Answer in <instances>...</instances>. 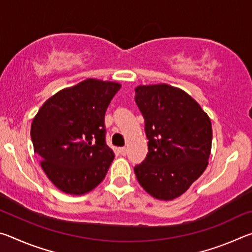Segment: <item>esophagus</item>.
I'll use <instances>...</instances> for the list:
<instances>
[{
	"label": "esophagus",
	"instance_id": "esophagus-1",
	"mask_svg": "<svg viewBox=\"0 0 252 252\" xmlns=\"http://www.w3.org/2000/svg\"><path fill=\"white\" fill-rule=\"evenodd\" d=\"M119 152H120V155H122V156H126V148H120L119 149Z\"/></svg>",
	"mask_w": 252,
	"mask_h": 252
}]
</instances>
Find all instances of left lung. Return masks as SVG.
Wrapping results in <instances>:
<instances>
[{
    "mask_svg": "<svg viewBox=\"0 0 252 252\" xmlns=\"http://www.w3.org/2000/svg\"><path fill=\"white\" fill-rule=\"evenodd\" d=\"M134 99L149 140L146 159L134 167L136 179L152 197L172 200L207 168L210 119L188 93L168 84L140 85Z\"/></svg>",
    "mask_w": 252,
    "mask_h": 252,
    "instance_id": "8db88e82",
    "label": "left lung"
}]
</instances>
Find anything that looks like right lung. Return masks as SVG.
Returning <instances> with one entry per match:
<instances>
[{
    "label": "right lung",
    "instance_id": "add662e5",
    "mask_svg": "<svg viewBox=\"0 0 252 252\" xmlns=\"http://www.w3.org/2000/svg\"><path fill=\"white\" fill-rule=\"evenodd\" d=\"M120 88L88 79L50 97L33 119L34 152L63 192L84 194L104 179L114 159L105 142V111Z\"/></svg>",
    "mask_w": 252,
    "mask_h": 252
}]
</instances>
